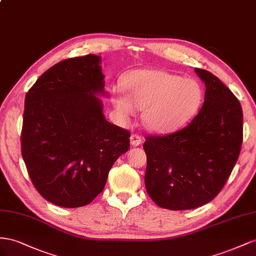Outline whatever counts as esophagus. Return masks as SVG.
I'll return each mask as SVG.
<instances>
[{
    "label": "esophagus",
    "mask_w": 256,
    "mask_h": 256,
    "mask_svg": "<svg viewBox=\"0 0 256 256\" xmlns=\"http://www.w3.org/2000/svg\"><path fill=\"white\" fill-rule=\"evenodd\" d=\"M130 144H132L133 147H137V146H140L142 142V137L138 136V135H135V134L130 135Z\"/></svg>",
    "instance_id": "obj_1"
}]
</instances>
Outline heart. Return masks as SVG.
<instances>
[{
  "label": "heart",
  "mask_w": 256,
  "mask_h": 256,
  "mask_svg": "<svg viewBox=\"0 0 256 256\" xmlns=\"http://www.w3.org/2000/svg\"><path fill=\"white\" fill-rule=\"evenodd\" d=\"M126 91L116 90L114 105L121 118L133 116L144 108V122L154 132H170L184 124L198 108L202 88L191 78L160 70L142 68L130 72Z\"/></svg>",
  "instance_id": "b5f03b06"
}]
</instances>
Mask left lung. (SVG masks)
I'll return each mask as SVG.
<instances>
[{"instance_id":"1","label":"left lung","mask_w":256,"mask_h":256,"mask_svg":"<svg viewBox=\"0 0 256 256\" xmlns=\"http://www.w3.org/2000/svg\"><path fill=\"white\" fill-rule=\"evenodd\" d=\"M205 84V102L191 123L176 133L148 136L144 186L158 206L200 207L220 193L242 144V109L237 98L208 70L195 68Z\"/></svg>"}]
</instances>
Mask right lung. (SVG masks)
I'll return each mask as SVG.
<instances>
[{"label": "right lung", "instance_id": "obj_1", "mask_svg": "<svg viewBox=\"0 0 256 256\" xmlns=\"http://www.w3.org/2000/svg\"><path fill=\"white\" fill-rule=\"evenodd\" d=\"M100 56L61 61L26 96L21 153L35 188L64 208L90 204L114 163L130 148V133L105 119Z\"/></svg>", "mask_w": 256, "mask_h": 256}]
</instances>
